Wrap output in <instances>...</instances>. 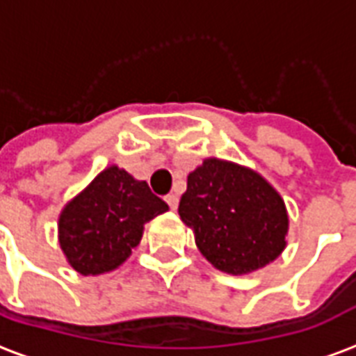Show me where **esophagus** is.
Masks as SVG:
<instances>
[{
  "label": "esophagus",
  "instance_id": "esophagus-1",
  "mask_svg": "<svg viewBox=\"0 0 356 356\" xmlns=\"http://www.w3.org/2000/svg\"><path fill=\"white\" fill-rule=\"evenodd\" d=\"M166 203L170 205V209H172V211H175V209H177V205H179V197L175 196V194H168Z\"/></svg>",
  "mask_w": 356,
  "mask_h": 356
}]
</instances>
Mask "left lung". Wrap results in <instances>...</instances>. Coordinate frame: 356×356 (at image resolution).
Segmentation results:
<instances>
[{
  "mask_svg": "<svg viewBox=\"0 0 356 356\" xmlns=\"http://www.w3.org/2000/svg\"><path fill=\"white\" fill-rule=\"evenodd\" d=\"M179 216L214 267L246 275L275 261L286 248L284 200L259 173L207 159L188 175Z\"/></svg>",
  "mask_w": 356,
  "mask_h": 356,
  "instance_id": "1",
  "label": "left lung"
}]
</instances>
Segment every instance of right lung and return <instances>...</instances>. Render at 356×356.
<instances>
[{
	"mask_svg": "<svg viewBox=\"0 0 356 356\" xmlns=\"http://www.w3.org/2000/svg\"><path fill=\"white\" fill-rule=\"evenodd\" d=\"M145 181L112 166L63 209L59 244L80 275H102L119 267L142 241L143 224L166 213Z\"/></svg>",
	"mask_w": 356,
	"mask_h": 356,
	"instance_id": "add662e5",
	"label": "right lung"
}]
</instances>
